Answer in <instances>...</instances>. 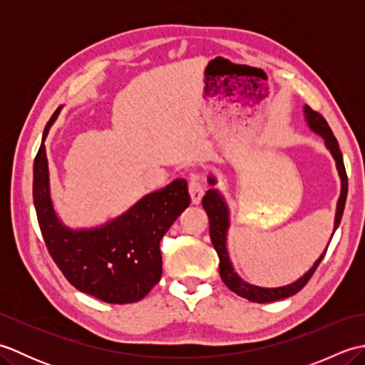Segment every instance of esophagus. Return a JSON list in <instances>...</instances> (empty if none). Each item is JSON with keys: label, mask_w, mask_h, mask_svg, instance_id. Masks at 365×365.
<instances>
[{"label": "esophagus", "mask_w": 365, "mask_h": 365, "mask_svg": "<svg viewBox=\"0 0 365 365\" xmlns=\"http://www.w3.org/2000/svg\"><path fill=\"white\" fill-rule=\"evenodd\" d=\"M190 196H191V202L192 204H200V200H202L204 197V192H205V188H204V183L202 180H200L199 175H192L191 180H190Z\"/></svg>", "instance_id": "1"}]
</instances>
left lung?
<instances>
[{"label": "left lung", "mask_w": 365, "mask_h": 365, "mask_svg": "<svg viewBox=\"0 0 365 365\" xmlns=\"http://www.w3.org/2000/svg\"><path fill=\"white\" fill-rule=\"evenodd\" d=\"M304 114H306V120L309 123V127H311L315 133H319L324 139V144H327L329 152L332 153V157H334L339 175H340V178H342V191H340V197L337 202V212H336V222H334V232H336V229L340 224V220H342L344 208H345V202H346V195H348V177H346V170H345V165H344V157H342V152H340V149H339L337 139H336L334 133H332V130L329 128L327 119H324L319 111H314L312 108L307 105L304 106ZM208 182H210V185L216 183L213 177H208ZM202 207L208 215V221H210V238H212L215 251L218 252V257H220V276L222 279V282L226 284L232 292L237 293L238 297H242L247 301L273 302L277 299L289 298V297H292V294L298 293L302 287L309 282V279L312 277L317 267L320 265V262L323 260L324 254H327V251H328V247H327V250H324L323 254L320 255V259L314 263V267L309 269L304 276L299 277L297 282L285 285V287H277V289H262V287L251 285V284L245 282L243 279L235 273L234 267H232V263L229 260V252L226 247V235H227V229H229V210H227L226 202H224V199L221 197V195L216 190H208L207 195L202 199ZM329 243H328V246H329Z\"/></svg>", "instance_id": "1"}]
</instances>
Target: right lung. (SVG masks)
Returning <instances> with one entry per match:
<instances>
[{"label": "right lung", "mask_w": 365, "mask_h": 365, "mask_svg": "<svg viewBox=\"0 0 365 365\" xmlns=\"http://www.w3.org/2000/svg\"><path fill=\"white\" fill-rule=\"evenodd\" d=\"M59 110L46 123L34 158L33 199L45 246L76 290L111 304L136 302L160 281V242L191 202L187 180L177 178L150 192L102 227L72 230L63 226L53 210L43 144Z\"/></svg>", "instance_id": "right-lung-1"}]
</instances>
